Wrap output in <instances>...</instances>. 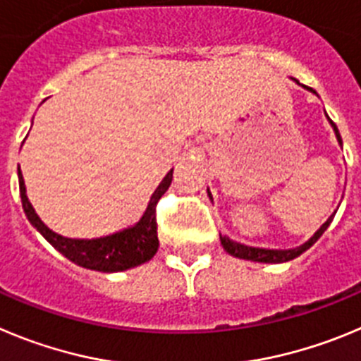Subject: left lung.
Masks as SVG:
<instances>
[{"label": "left lung", "instance_id": "1", "mask_svg": "<svg viewBox=\"0 0 361 361\" xmlns=\"http://www.w3.org/2000/svg\"><path fill=\"white\" fill-rule=\"evenodd\" d=\"M291 80H295V82H297L298 86H300V82H298L297 79H293V77H291ZM302 87H304V90H307V92H311V93H314V95H317V92H314L313 87H307V86H304V84H302ZM326 116H327V113H326ZM327 120H329L331 128H333L334 135H336V140H338V144L342 145V136H340L338 128H336V124H334V122L329 118V116H327ZM207 192H209V197H210V200H212V194H210L209 188H207ZM334 214H336V212H333L329 217H327L326 223H324V225L320 226V228H318L317 232L313 233V237H310V239H307V241L304 243V245L297 246V248H288V250L255 248V246L241 245V243L232 241L230 237L221 235V233H219V239H221V245H223V248H225V252L230 253V255H233V257L246 259V261H253V262H266V264H279V262L291 261V259L298 257V255L306 252V250H310L311 246H313L314 243H317L318 239H320V235H322V233L326 232L327 226L331 225V221H333Z\"/></svg>", "mask_w": 361, "mask_h": 361}]
</instances>
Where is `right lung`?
<instances>
[{
  "instance_id": "add662e5",
  "label": "right lung",
  "mask_w": 361,
  "mask_h": 361,
  "mask_svg": "<svg viewBox=\"0 0 361 361\" xmlns=\"http://www.w3.org/2000/svg\"><path fill=\"white\" fill-rule=\"evenodd\" d=\"M19 178V192H21L23 210L27 214L28 221L35 230L54 246L57 252H61L71 262L95 271L104 274H113V271H124V269L135 268L144 262L151 261L154 253L158 252V233H157V203L160 197L167 192L173 181V169L169 171L167 176L161 180L157 190L152 192L149 200L147 209L138 223L133 226L120 230V232L109 233L95 239H71L61 233L54 232L44 225L41 217L35 214L34 207L27 197V187L23 180L21 169H18Z\"/></svg>"
}]
</instances>
